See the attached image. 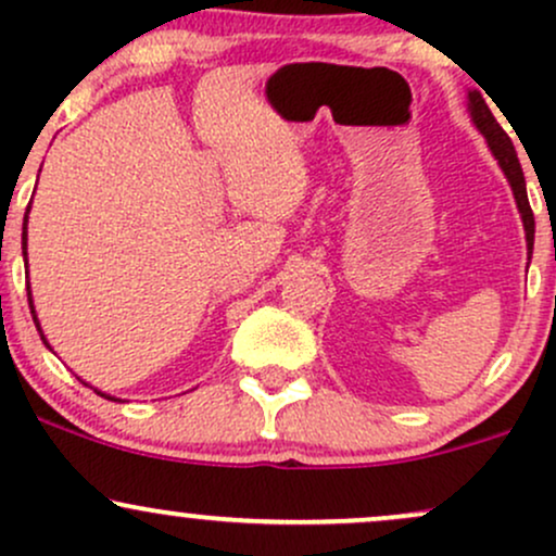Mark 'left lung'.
<instances>
[{
  "mask_svg": "<svg viewBox=\"0 0 556 556\" xmlns=\"http://www.w3.org/2000/svg\"><path fill=\"white\" fill-rule=\"evenodd\" d=\"M468 112L473 125L481 130V136L486 138L491 154H494L496 162L507 177L509 188H513L515 203H518V212L522 219V227H526V242H528V258L533 253V235H535V222H533V212H531V203H528V193H526V177H522V167L518 162V154H515V146L513 140L507 138V132L502 130L500 123L494 119V114L483 101V96L478 91H468Z\"/></svg>",
  "mask_w": 556,
  "mask_h": 556,
  "instance_id": "obj_1",
  "label": "left lung"
}]
</instances>
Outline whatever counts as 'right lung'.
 <instances>
[{
	"mask_svg": "<svg viewBox=\"0 0 556 556\" xmlns=\"http://www.w3.org/2000/svg\"><path fill=\"white\" fill-rule=\"evenodd\" d=\"M28 212H30V206L25 208V216H23V261H25V274H28ZM25 290H28V305H30V314H34V324H36L38 334H41L43 344H47V348L52 350V344H49V342H47V337H43V331H41V324H38V316H36V308H34V295H30V285H25ZM80 381H83V379H80ZM83 384H86V381H83ZM96 394H101V397H106V400H114V402H119L117 397H112V394H106V392H99V389H96Z\"/></svg>",
	"mask_w": 556,
	"mask_h": 556,
	"instance_id": "obj_1",
	"label": "right lung"
}]
</instances>
